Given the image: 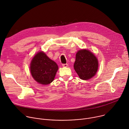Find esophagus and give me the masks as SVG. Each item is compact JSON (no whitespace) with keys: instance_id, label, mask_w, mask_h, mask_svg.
I'll return each mask as SVG.
<instances>
[{"instance_id":"obj_1","label":"esophagus","mask_w":129,"mask_h":129,"mask_svg":"<svg viewBox=\"0 0 129 129\" xmlns=\"http://www.w3.org/2000/svg\"><path fill=\"white\" fill-rule=\"evenodd\" d=\"M68 64H62V66L63 67H66L68 66Z\"/></svg>"}]
</instances>
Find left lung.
Instances as JSON below:
<instances>
[{"label":"left lung","mask_w":129,"mask_h":129,"mask_svg":"<svg viewBox=\"0 0 129 129\" xmlns=\"http://www.w3.org/2000/svg\"><path fill=\"white\" fill-rule=\"evenodd\" d=\"M73 67L81 79L89 80L96 75L99 67L98 60L90 51L81 49L76 54Z\"/></svg>","instance_id":"8db88e82"}]
</instances>
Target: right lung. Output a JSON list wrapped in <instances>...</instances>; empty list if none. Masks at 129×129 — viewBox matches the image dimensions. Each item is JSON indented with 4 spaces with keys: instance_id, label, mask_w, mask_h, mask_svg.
<instances>
[{
    "instance_id": "obj_1",
    "label": "right lung",
    "mask_w": 129,
    "mask_h": 129,
    "mask_svg": "<svg viewBox=\"0 0 129 129\" xmlns=\"http://www.w3.org/2000/svg\"><path fill=\"white\" fill-rule=\"evenodd\" d=\"M58 70L57 63L50 59L43 51L38 52L31 60V75L34 79L42 85H48L54 79Z\"/></svg>"
}]
</instances>
